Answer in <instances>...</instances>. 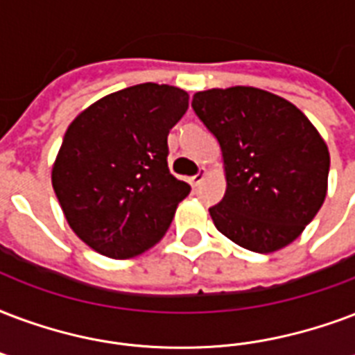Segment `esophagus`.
Listing matches in <instances>:
<instances>
[{
    "instance_id": "esophagus-1",
    "label": "esophagus",
    "mask_w": 355,
    "mask_h": 355,
    "mask_svg": "<svg viewBox=\"0 0 355 355\" xmlns=\"http://www.w3.org/2000/svg\"><path fill=\"white\" fill-rule=\"evenodd\" d=\"M207 175H208L207 167H201V169L197 171V175H193V177H189V184H191V186L196 188V186H199V184H201L202 180L207 178Z\"/></svg>"
}]
</instances>
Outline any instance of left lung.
Segmentation results:
<instances>
[{"mask_svg": "<svg viewBox=\"0 0 355 355\" xmlns=\"http://www.w3.org/2000/svg\"><path fill=\"white\" fill-rule=\"evenodd\" d=\"M191 107L223 156L216 229L255 253L294 242L328 193L329 150L318 130L292 102L257 87L199 91Z\"/></svg>", "mask_w": 355, "mask_h": 355, "instance_id": "1", "label": "left lung"}]
</instances>
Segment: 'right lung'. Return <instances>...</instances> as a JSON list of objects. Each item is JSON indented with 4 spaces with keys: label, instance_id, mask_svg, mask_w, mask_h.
<instances>
[{
    "label": "right lung",
    "instance_id": "add662e5",
    "mask_svg": "<svg viewBox=\"0 0 355 355\" xmlns=\"http://www.w3.org/2000/svg\"><path fill=\"white\" fill-rule=\"evenodd\" d=\"M188 93L139 83L96 100L67 128L51 186L70 229L91 250L132 259L158 243L189 184L167 167V135Z\"/></svg>",
    "mask_w": 355,
    "mask_h": 355
}]
</instances>
